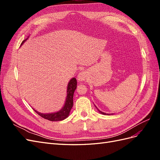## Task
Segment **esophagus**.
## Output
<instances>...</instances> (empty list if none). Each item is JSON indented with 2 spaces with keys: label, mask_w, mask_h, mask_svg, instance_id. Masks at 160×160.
Returning <instances> with one entry per match:
<instances>
[{
  "label": "esophagus",
  "mask_w": 160,
  "mask_h": 160,
  "mask_svg": "<svg viewBox=\"0 0 160 160\" xmlns=\"http://www.w3.org/2000/svg\"><path fill=\"white\" fill-rule=\"evenodd\" d=\"M87 77V72L85 71H81L78 75V80L79 81H83Z\"/></svg>",
  "instance_id": "1"
}]
</instances>
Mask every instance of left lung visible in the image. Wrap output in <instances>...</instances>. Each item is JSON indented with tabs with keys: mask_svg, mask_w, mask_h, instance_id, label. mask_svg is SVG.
Returning a JSON list of instances; mask_svg holds the SVG:
<instances>
[{
	"mask_svg": "<svg viewBox=\"0 0 160 160\" xmlns=\"http://www.w3.org/2000/svg\"><path fill=\"white\" fill-rule=\"evenodd\" d=\"M95 108H96L97 109H98V110L99 111V112L101 114H103V115H113L112 113H110V114H109V113H104V112H102V111H101L100 110H99V109H98V108H97L96 106H95Z\"/></svg>",
	"mask_w": 160,
	"mask_h": 160,
	"instance_id": "left-lung-1",
	"label": "left lung"
}]
</instances>
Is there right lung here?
<instances>
[{"label":"right lung","instance_id":"obj_1","mask_svg":"<svg viewBox=\"0 0 160 160\" xmlns=\"http://www.w3.org/2000/svg\"><path fill=\"white\" fill-rule=\"evenodd\" d=\"M29 37H28V38ZM27 38L25 40H24L22 42L21 45L25 42L27 39ZM77 79L73 77L72 78L69 82L68 83V85H67V98L64 104V106L60 109L59 111L54 113H42L38 112V111H36L35 109V112L39 115L41 117L44 118L45 119L51 121V122H57V121H62L66 119L69 115V113L71 111V108L73 105V94L74 91L77 88Z\"/></svg>","mask_w":160,"mask_h":160}]
</instances>
